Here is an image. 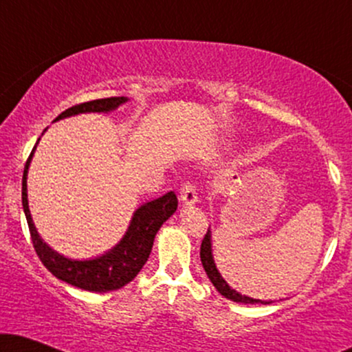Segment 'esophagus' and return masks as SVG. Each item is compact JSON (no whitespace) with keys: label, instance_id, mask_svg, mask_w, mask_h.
I'll return each mask as SVG.
<instances>
[{"label":"esophagus","instance_id":"34e87169","mask_svg":"<svg viewBox=\"0 0 352 352\" xmlns=\"http://www.w3.org/2000/svg\"><path fill=\"white\" fill-rule=\"evenodd\" d=\"M179 200L182 205H195L199 201L197 192L192 184H184L179 190Z\"/></svg>","mask_w":352,"mask_h":352}]
</instances>
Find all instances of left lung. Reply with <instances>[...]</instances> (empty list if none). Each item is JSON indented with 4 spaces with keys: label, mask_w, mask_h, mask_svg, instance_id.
Returning a JSON list of instances; mask_svg holds the SVG:
<instances>
[{
    "label": "left lung",
    "mask_w": 352,
    "mask_h": 352,
    "mask_svg": "<svg viewBox=\"0 0 352 352\" xmlns=\"http://www.w3.org/2000/svg\"><path fill=\"white\" fill-rule=\"evenodd\" d=\"M200 259H201V264H204V269H205L206 276H208V278L211 280V283H213L216 290H218L224 298H228V300L235 301V302H243V305H271V302H274L272 300H256V298L242 295V293L234 290V288L224 280V277L221 276L219 269L214 263L211 229H208V232H206L204 242H201Z\"/></svg>",
    "instance_id": "obj_1"
}]
</instances>
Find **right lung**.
Listing matches in <instances>:
<instances>
[{
  "mask_svg": "<svg viewBox=\"0 0 352 352\" xmlns=\"http://www.w3.org/2000/svg\"><path fill=\"white\" fill-rule=\"evenodd\" d=\"M128 100L129 99L124 98V96H122V98L91 100V102H85L75 105V107L67 109L65 112H62L59 117L54 120V122L76 117V115L81 113L115 112L120 105L126 104ZM40 139L36 141L30 157H28L22 177V206L28 223V229H30L32 242L33 247L36 250V254L40 256L41 263L45 264L47 271L54 274V276L57 278H60V280L70 283V285H74L76 288L96 293L118 290V288H122L126 285V283L131 282L133 278L138 276L139 271L144 267V264L147 263L157 232L160 230L163 223L175 214V211L177 208V199L175 192H168V194L158 197L155 200L146 201V204L139 206V208L133 213L126 232L123 234L120 242L117 245H113V247L107 250L105 253L88 259H74L64 256V254L56 252L54 248L50 247V245L41 239L35 223H33L30 206H28V168H30L33 153L36 151Z\"/></svg>",
  "mask_w": 352,
  "mask_h": 352,
  "instance_id": "add662e5",
  "label": "right lung"
}]
</instances>
